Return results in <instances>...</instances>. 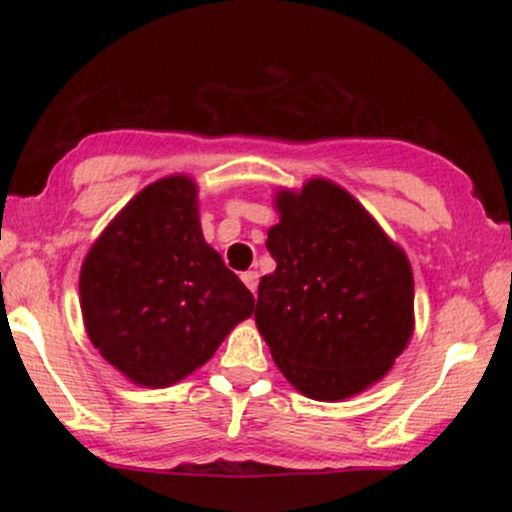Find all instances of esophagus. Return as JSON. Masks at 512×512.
<instances>
[{
    "label": "esophagus",
    "mask_w": 512,
    "mask_h": 512,
    "mask_svg": "<svg viewBox=\"0 0 512 512\" xmlns=\"http://www.w3.org/2000/svg\"><path fill=\"white\" fill-rule=\"evenodd\" d=\"M240 279H243V284L248 286V289L255 293L257 291V272H245V274H240Z\"/></svg>",
    "instance_id": "1"
}]
</instances>
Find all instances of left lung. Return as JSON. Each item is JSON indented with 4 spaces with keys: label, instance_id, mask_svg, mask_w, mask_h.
Listing matches in <instances>:
<instances>
[{
    "label": "left lung",
    "instance_id": "left-lung-1",
    "mask_svg": "<svg viewBox=\"0 0 512 512\" xmlns=\"http://www.w3.org/2000/svg\"><path fill=\"white\" fill-rule=\"evenodd\" d=\"M267 231L276 269L255 322L276 368L317 402H342L383 380L414 334L407 252L358 199L327 178L274 195Z\"/></svg>",
    "mask_w": 512,
    "mask_h": 512
}]
</instances>
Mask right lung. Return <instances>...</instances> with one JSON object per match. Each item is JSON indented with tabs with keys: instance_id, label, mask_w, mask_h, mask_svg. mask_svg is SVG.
I'll use <instances>...</instances> for the list:
<instances>
[{
	"instance_id": "add662e5",
	"label": "right lung",
	"mask_w": 512,
	"mask_h": 512,
	"mask_svg": "<svg viewBox=\"0 0 512 512\" xmlns=\"http://www.w3.org/2000/svg\"><path fill=\"white\" fill-rule=\"evenodd\" d=\"M185 173L137 192L88 248L79 274L91 344L139 387L180 383L214 356L255 298L204 240Z\"/></svg>"
}]
</instances>
